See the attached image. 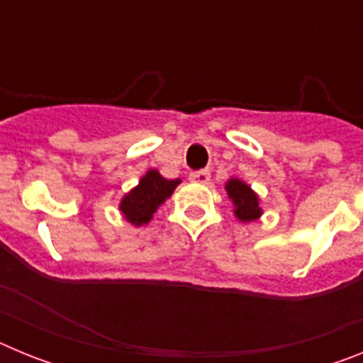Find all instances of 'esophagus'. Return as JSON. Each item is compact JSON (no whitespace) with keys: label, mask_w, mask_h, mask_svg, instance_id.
Masks as SVG:
<instances>
[{"label":"esophagus","mask_w":363,"mask_h":363,"mask_svg":"<svg viewBox=\"0 0 363 363\" xmlns=\"http://www.w3.org/2000/svg\"><path fill=\"white\" fill-rule=\"evenodd\" d=\"M189 179L191 182H196V184H209L211 172L207 169H201V171H194L189 174Z\"/></svg>","instance_id":"34e87169"}]
</instances>
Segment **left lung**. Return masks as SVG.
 <instances>
[{
    "mask_svg": "<svg viewBox=\"0 0 363 363\" xmlns=\"http://www.w3.org/2000/svg\"><path fill=\"white\" fill-rule=\"evenodd\" d=\"M227 194L233 200L234 205V214L236 218L242 221H252L256 218H259L262 209L258 205V196L255 194L251 187L247 184H243L242 179L230 178L225 185Z\"/></svg>",
    "mask_w": 363,
    "mask_h": 363,
    "instance_id": "1",
    "label": "left lung"
}]
</instances>
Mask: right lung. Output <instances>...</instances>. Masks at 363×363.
<instances>
[{"label": "right lung", "instance_id": "obj_1", "mask_svg": "<svg viewBox=\"0 0 363 363\" xmlns=\"http://www.w3.org/2000/svg\"><path fill=\"white\" fill-rule=\"evenodd\" d=\"M179 182L182 179H165L158 171L150 169L140 179L138 187H134L129 194H125L121 200L120 211L123 213L125 220L136 227L147 225L156 209L171 196Z\"/></svg>", "mask_w": 363, "mask_h": 363}]
</instances>
